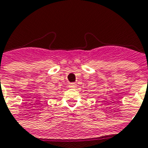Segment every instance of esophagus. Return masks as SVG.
<instances>
[{"mask_svg": "<svg viewBox=\"0 0 148 148\" xmlns=\"http://www.w3.org/2000/svg\"><path fill=\"white\" fill-rule=\"evenodd\" d=\"M69 88L71 89H75L76 88V84L75 83H72V84H70L69 85Z\"/></svg>", "mask_w": 148, "mask_h": 148, "instance_id": "1", "label": "esophagus"}]
</instances>
